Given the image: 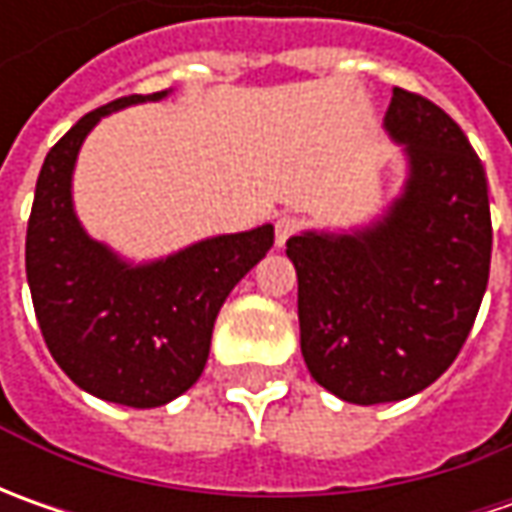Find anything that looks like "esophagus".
<instances>
[{"label": "esophagus", "mask_w": 512, "mask_h": 512, "mask_svg": "<svg viewBox=\"0 0 512 512\" xmlns=\"http://www.w3.org/2000/svg\"><path fill=\"white\" fill-rule=\"evenodd\" d=\"M302 227V222L296 219V216H279L276 219V245L285 247V242Z\"/></svg>", "instance_id": "obj_1"}]
</instances>
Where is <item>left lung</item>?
<instances>
[{
  "label": "left lung",
  "mask_w": 512,
  "mask_h": 512,
  "mask_svg": "<svg viewBox=\"0 0 512 512\" xmlns=\"http://www.w3.org/2000/svg\"><path fill=\"white\" fill-rule=\"evenodd\" d=\"M384 130L407 159L402 193L370 225L287 239L302 356L342 402H402L459 356L490 276V199L464 130L393 88Z\"/></svg>",
  "instance_id": "obj_1"
}]
</instances>
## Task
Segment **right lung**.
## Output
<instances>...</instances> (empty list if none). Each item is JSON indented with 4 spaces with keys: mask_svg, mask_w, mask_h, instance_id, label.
<instances>
[{
    "mask_svg": "<svg viewBox=\"0 0 512 512\" xmlns=\"http://www.w3.org/2000/svg\"><path fill=\"white\" fill-rule=\"evenodd\" d=\"M168 93H136L90 110L50 148L25 239L30 296L50 356L90 396L142 410L196 384L219 307L273 247V225H262L133 265L88 236L73 210L82 142L102 116Z\"/></svg>",
    "mask_w": 512,
    "mask_h": 512,
    "instance_id": "1",
    "label": "right lung"
}]
</instances>
